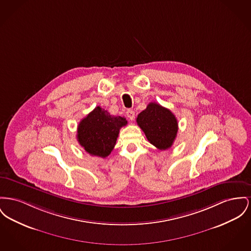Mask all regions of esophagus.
I'll list each match as a JSON object with an SVG mask.
<instances>
[{"mask_svg": "<svg viewBox=\"0 0 251 251\" xmlns=\"http://www.w3.org/2000/svg\"><path fill=\"white\" fill-rule=\"evenodd\" d=\"M126 115H127V117L129 118L130 120H133L134 119V112H133V110H127Z\"/></svg>", "mask_w": 251, "mask_h": 251, "instance_id": "obj_1", "label": "esophagus"}]
</instances>
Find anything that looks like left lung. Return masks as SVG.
Here are the masks:
<instances>
[{
    "instance_id": "1",
    "label": "left lung",
    "mask_w": 251,
    "mask_h": 251,
    "mask_svg": "<svg viewBox=\"0 0 251 251\" xmlns=\"http://www.w3.org/2000/svg\"><path fill=\"white\" fill-rule=\"evenodd\" d=\"M136 122L144 132L149 142L159 150L172 147L178 131L176 116L160 104L151 102L136 118Z\"/></svg>"
}]
</instances>
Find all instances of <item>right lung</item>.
<instances>
[{
  "label": "right lung",
  "mask_w": 251,
  "mask_h": 251,
  "mask_svg": "<svg viewBox=\"0 0 251 251\" xmlns=\"http://www.w3.org/2000/svg\"><path fill=\"white\" fill-rule=\"evenodd\" d=\"M126 125V118L111 116L98 106L80 120L76 139L89 154L105 158L115 147L120 128Z\"/></svg>",
  "instance_id": "obj_1"
}]
</instances>
